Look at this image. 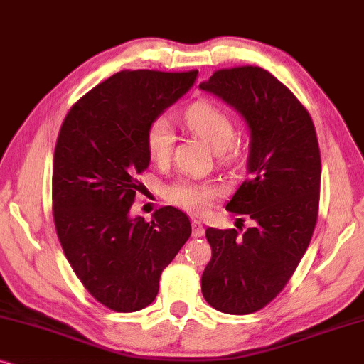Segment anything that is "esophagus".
<instances>
[{"mask_svg": "<svg viewBox=\"0 0 364 364\" xmlns=\"http://www.w3.org/2000/svg\"><path fill=\"white\" fill-rule=\"evenodd\" d=\"M191 228H193V236L195 238H201L203 235H205V228H203V223L195 220L191 223Z\"/></svg>", "mask_w": 364, "mask_h": 364, "instance_id": "obj_1", "label": "esophagus"}]
</instances>
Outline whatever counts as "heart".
Returning a JSON list of instances; mask_svg holds the SVG:
<instances>
[{
	"label": "heart",
	"instance_id": "heart-1",
	"mask_svg": "<svg viewBox=\"0 0 364 364\" xmlns=\"http://www.w3.org/2000/svg\"><path fill=\"white\" fill-rule=\"evenodd\" d=\"M185 123L198 138H201L213 151L223 153L231 146L235 138L232 123L225 111L210 101H198L185 113ZM174 143L173 126L166 116H158L151 121L146 132V148L154 163H166L171 156ZM221 195V186L215 181L195 178H178L169 183L164 196L193 215H203L210 210L213 201Z\"/></svg>",
	"mask_w": 364,
	"mask_h": 364
}]
</instances>
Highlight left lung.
<instances>
[{
  "mask_svg": "<svg viewBox=\"0 0 364 364\" xmlns=\"http://www.w3.org/2000/svg\"><path fill=\"white\" fill-rule=\"evenodd\" d=\"M200 90L248 126V179L226 210L255 221L241 238L236 230L208 228L211 259L201 291L218 311L255 313L284 288L311 241L321 183L316 132L296 96L263 68L220 70Z\"/></svg>",
  "mask_w": 364,
  "mask_h": 364,
  "instance_id": "obj_1",
  "label": "left lung"
}]
</instances>
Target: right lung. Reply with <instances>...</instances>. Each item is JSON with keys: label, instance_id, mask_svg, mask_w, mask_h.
Returning a JSON list of instances; mask_svg holds the SVG:
<instances>
[{"label": "right lung", "instance_id": "right-lung-1", "mask_svg": "<svg viewBox=\"0 0 364 364\" xmlns=\"http://www.w3.org/2000/svg\"><path fill=\"white\" fill-rule=\"evenodd\" d=\"M198 71H119L70 109L53 161V211L65 256L106 308L132 313L156 298L159 276L191 235L185 213L164 206L132 218L149 166L153 119L195 85Z\"/></svg>", "mask_w": 364, "mask_h": 364}]
</instances>
